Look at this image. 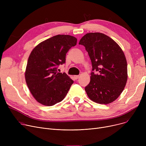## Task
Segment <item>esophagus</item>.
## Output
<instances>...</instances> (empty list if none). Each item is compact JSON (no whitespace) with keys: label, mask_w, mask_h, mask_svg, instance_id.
<instances>
[{"label":"esophagus","mask_w":146,"mask_h":146,"mask_svg":"<svg viewBox=\"0 0 146 146\" xmlns=\"http://www.w3.org/2000/svg\"><path fill=\"white\" fill-rule=\"evenodd\" d=\"M74 78L75 79H78L79 78V76H74Z\"/></svg>","instance_id":"1"}]
</instances>
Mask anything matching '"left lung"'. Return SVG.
<instances>
[{
    "instance_id": "8db88e82",
    "label": "left lung",
    "mask_w": 146,
    "mask_h": 146,
    "mask_svg": "<svg viewBox=\"0 0 146 146\" xmlns=\"http://www.w3.org/2000/svg\"><path fill=\"white\" fill-rule=\"evenodd\" d=\"M79 44L85 46L92 65L90 81L85 88L88 97L100 104L113 102L122 92L128 78L123 51L111 38L99 33L86 34Z\"/></svg>"
}]
</instances>
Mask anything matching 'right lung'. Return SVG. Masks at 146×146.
<instances>
[{
	"mask_svg": "<svg viewBox=\"0 0 146 146\" xmlns=\"http://www.w3.org/2000/svg\"><path fill=\"white\" fill-rule=\"evenodd\" d=\"M76 43L74 36L57 35L40 42L31 52L25 78L37 102L52 106L66 96L73 81L65 73L57 72V69L65 63L67 52Z\"/></svg>",
	"mask_w": 146,
	"mask_h": 146,
	"instance_id": "1",
	"label": "right lung"
}]
</instances>
